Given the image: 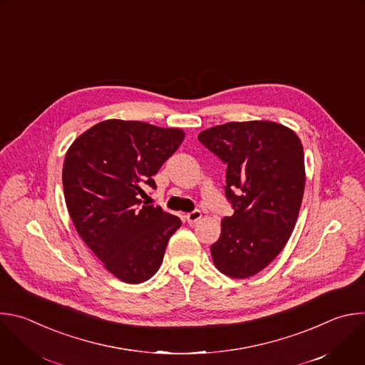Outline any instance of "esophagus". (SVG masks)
Masks as SVG:
<instances>
[{
  "instance_id": "esophagus-1",
  "label": "esophagus",
  "mask_w": 365,
  "mask_h": 365,
  "mask_svg": "<svg viewBox=\"0 0 365 365\" xmlns=\"http://www.w3.org/2000/svg\"><path fill=\"white\" fill-rule=\"evenodd\" d=\"M200 218H202L200 211H193V212H190V214L186 215V221H187V224H190V225H193L195 222H197Z\"/></svg>"
}]
</instances>
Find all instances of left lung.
Listing matches in <instances>:
<instances>
[{"instance_id":"obj_1","label":"left lung","mask_w":365,"mask_h":365,"mask_svg":"<svg viewBox=\"0 0 365 365\" xmlns=\"http://www.w3.org/2000/svg\"><path fill=\"white\" fill-rule=\"evenodd\" d=\"M199 141L225 162V195L234 214L221 221L211 247L215 267L247 279L264 270L287 244L304 192V154L297 134L255 120L203 130Z\"/></svg>"}]
</instances>
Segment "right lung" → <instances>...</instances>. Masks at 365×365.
Returning <instances> with one entry per match:
<instances>
[{"label": "right lung", "mask_w": 365, "mask_h": 365, "mask_svg": "<svg viewBox=\"0 0 365 365\" xmlns=\"http://www.w3.org/2000/svg\"><path fill=\"white\" fill-rule=\"evenodd\" d=\"M182 128L143 121L106 120L82 133L63 162V193L72 222L101 259L124 283L138 284L162 266L182 221L160 206L141 205L143 185L179 148Z\"/></svg>", "instance_id": "1"}]
</instances>
